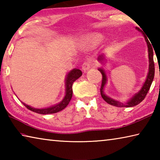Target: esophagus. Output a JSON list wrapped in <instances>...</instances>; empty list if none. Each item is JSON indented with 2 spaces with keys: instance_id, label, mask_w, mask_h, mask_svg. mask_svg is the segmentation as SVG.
<instances>
[{
  "instance_id": "esophagus-1",
  "label": "esophagus",
  "mask_w": 160,
  "mask_h": 160,
  "mask_svg": "<svg viewBox=\"0 0 160 160\" xmlns=\"http://www.w3.org/2000/svg\"><path fill=\"white\" fill-rule=\"evenodd\" d=\"M91 66H92L91 61L88 60V61L84 62V63H82V70H84V71H86V70H88L89 69H90Z\"/></svg>"
}]
</instances>
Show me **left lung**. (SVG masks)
<instances>
[{"mask_svg": "<svg viewBox=\"0 0 160 160\" xmlns=\"http://www.w3.org/2000/svg\"><path fill=\"white\" fill-rule=\"evenodd\" d=\"M137 29L140 30L139 28H136ZM145 41L147 42L148 44V54H149V61H150V66H149V72L147 77V79H146L145 82L143 85V87L142 88L141 90L138 93L135 94V95L132 97V99H131L129 101L126 103V104H121V103L118 102L117 101H115L112 99L109 98L107 96H106L104 93V88L105 84H106V81H107V77L106 75H105V72L104 70L102 69L99 68V70L101 72V73L102 75V85H101V88H100V92H101V95L102 97L105 102H107L108 104H109L111 105H113V106L115 107H134L136 106L138 104H140L143 99L145 98L146 95L148 92L149 90H150V86L152 85V82L153 79H154V76H155V63H154V60H153V48L152 47V45L150 44V42H149V40L148 39V37L144 35ZM104 58L103 55L100 56L98 58L99 61H102L103 59Z\"/></svg>", "mask_w": 160, "mask_h": 160, "instance_id": "obj_1", "label": "left lung"}]
</instances>
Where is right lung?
I'll use <instances>...</instances> for the list:
<instances>
[{
    "label": "right lung",
    "mask_w": 160,
    "mask_h": 160,
    "mask_svg": "<svg viewBox=\"0 0 160 160\" xmlns=\"http://www.w3.org/2000/svg\"><path fill=\"white\" fill-rule=\"evenodd\" d=\"M82 71L79 69H74L70 71L66 78V96H65L64 99H63L61 103H59L57 105L51 107L49 108H47V109H34L31 107L28 106V105L25 104V103L22 102L24 106L26 108H28L32 112H34L35 113H40V114H49V113H57L58 112H61V110L65 109L68 104H69L70 99L72 98V83H73L78 78H79L81 75H82Z\"/></svg>",
    "instance_id": "add662e5"
}]
</instances>
